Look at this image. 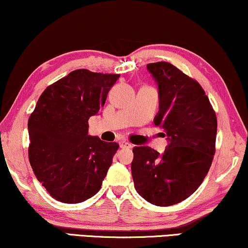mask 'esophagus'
I'll list each match as a JSON object with an SVG mask.
<instances>
[{"mask_svg": "<svg viewBox=\"0 0 248 248\" xmlns=\"http://www.w3.org/2000/svg\"><path fill=\"white\" fill-rule=\"evenodd\" d=\"M131 143H128L127 141H121L120 142V148L121 149H130L131 148Z\"/></svg>", "mask_w": 248, "mask_h": 248, "instance_id": "obj_1", "label": "esophagus"}]
</instances>
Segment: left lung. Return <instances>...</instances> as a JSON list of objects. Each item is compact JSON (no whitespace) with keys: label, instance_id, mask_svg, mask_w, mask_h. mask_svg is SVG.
<instances>
[{"label":"left lung","instance_id":"left-lung-1","mask_svg":"<svg viewBox=\"0 0 248 248\" xmlns=\"http://www.w3.org/2000/svg\"><path fill=\"white\" fill-rule=\"evenodd\" d=\"M157 85L159 112L155 126L168 145L163 153L135 146L131 170L136 191L155 206L181 202L202 185L215 154L217 118L196 80L166 62L149 63Z\"/></svg>","mask_w":248,"mask_h":248}]
</instances>
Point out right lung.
<instances>
[{"instance_id":"add662e5","label":"right lung","mask_w":248,"mask_h":248,"mask_svg":"<svg viewBox=\"0 0 248 248\" xmlns=\"http://www.w3.org/2000/svg\"><path fill=\"white\" fill-rule=\"evenodd\" d=\"M118 78L71 71L45 89L29 118L32 170L58 202H82L99 191L118 144L88 135V120L105 105Z\"/></svg>"}]
</instances>
